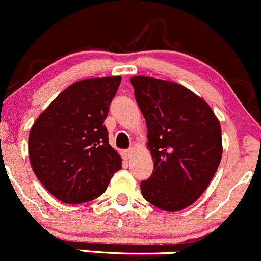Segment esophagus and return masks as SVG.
<instances>
[{"mask_svg":"<svg viewBox=\"0 0 261 261\" xmlns=\"http://www.w3.org/2000/svg\"><path fill=\"white\" fill-rule=\"evenodd\" d=\"M133 154H134V150L133 149L123 150V151H122V156L125 158V159H130V158L133 156Z\"/></svg>","mask_w":261,"mask_h":261,"instance_id":"34e87169","label":"esophagus"}]
</instances>
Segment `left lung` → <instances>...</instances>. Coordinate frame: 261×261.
Listing matches in <instances>:
<instances>
[{"mask_svg":"<svg viewBox=\"0 0 261 261\" xmlns=\"http://www.w3.org/2000/svg\"><path fill=\"white\" fill-rule=\"evenodd\" d=\"M130 81L154 160L141 194L158 208L180 211L201 197L220 165V121L203 98L181 84L144 75Z\"/></svg>","mask_w":261,"mask_h":261,"instance_id":"obj_1","label":"left lung"}]
</instances>
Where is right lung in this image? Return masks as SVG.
<instances>
[{
  "label": "right lung",
  "mask_w": 261,
  "mask_h": 261,
  "mask_svg": "<svg viewBox=\"0 0 261 261\" xmlns=\"http://www.w3.org/2000/svg\"><path fill=\"white\" fill-rule=\"evenodd\" d=\"M120 83L118 75L75 82L31 127V168L48 192L64 203L98 198L121 169V156L109 144L103 125Z\"/></svg>",
  "instance_id": "obj_1"
}]
</instances>
